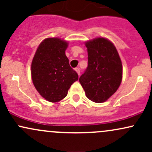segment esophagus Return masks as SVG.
Returning a JSON list of instances; mask_svg holds the SVG:
<instances>
[{
	"instance_id": "34e87169",
	"label": "esophagus",
	"mask_w": 152,
	"mask_h": 152,
	"mask_svg": "<svg viewBox=\"0 0 152 152\" xmlns=\"http://www.w3.org/2000/svg\"><path fill=\"white\" fill-rule=\"evenodd\" d=\"M75 71H76V72H77L78 75V76H79V75H80V69H79V68H76V69H75Z\"/></svg>"
}]
</instances>
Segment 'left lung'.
Segmentation results:
<instances>
[{
  "mask_svg": "<svg viewBox=\"0 0 152 152\" xmlns=\"http://www.w3.org/2000/svg\"><path fill=\"white\" fill-rule=\"evenodd\" d=\"M88 67L79 78L86 97L102 103L117 91L122 80V64L116 47L109 40L96 38L85 43Z\"/></svg>",
  "mask_w": 152,
  "mask_h": 152,
  "instance_id": "left-lung-1",
  "label": "left lung"
}]
</instances>
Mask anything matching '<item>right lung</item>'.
<instances>
[{"label":"right lung","instance_id":"obj_1","mask_svg":"<svg viewBox=\"0 0 152 152\" xmlns=\"http://www.w3.org/2000/svg\"><path fill=\"white\" fill-rule=\"evenodd\" d=\"M68 44L59 38H46L33 58V83L40 95L50 102H58L65 98L72 83L78 79L66 56Z\"/></svg>","mask_w":152,"mask_h":152}]
</instances>
